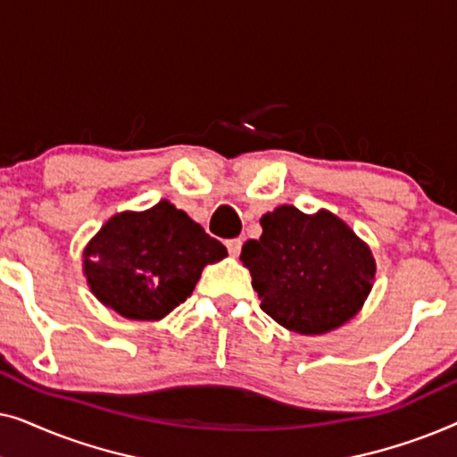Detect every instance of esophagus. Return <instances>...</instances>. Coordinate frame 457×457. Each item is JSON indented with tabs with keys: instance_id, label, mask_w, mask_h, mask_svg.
<instances>
[{
	"instance_id": "1",
	"label": "esophagus",
	"mask_w": 457,
	"mask_h": 457,
	"mask_svg": "<svg viewBox=\"0 0 457 457\" xmlns=\"http://www.w3.org/2000/svg\"><path fill=\"white\" fill-rule=\"evenodd\" d=\"M241 245H243L241 239H228L227 241V249H228V253L233 255V258H237V255L241 253Z\"/></svg>"
}]
</instances>
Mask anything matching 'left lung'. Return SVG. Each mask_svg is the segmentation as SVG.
Wrapping results in <instances>:
<instances>
[{
  "label": "left lung",
  "instance_id": "obj_1",
  "mask_svg": "<svg viewBox=\"0 0 457 457\" xmlns=\"http://www.w3.org/2000/svg\"><path fill=\"white\" fill-rule=\"evenodd\" d=\"M260 224L262 237L243 245L241 262L272 320L299 335H324L358 314L377 262L347 222L328 210L303 214L285 204Z\"/></svg>",
  "mask_w": 457,
  "mask_h": 457
}]
</instances>
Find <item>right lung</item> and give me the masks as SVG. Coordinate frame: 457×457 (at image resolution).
Instances as JSON below:
<instances>
[{"label":"right lung","mask_w":457,"mask_h":457,"mask_svg":"<svg viewBox=\"0 0 457 457\" xmlns=\"http://www.w3.org/2000/svg\"><path fill=\"white\" fill-rule=\"evenodd\" d=\"M227 255L187 212L162 199L112 216L83 249V274L105 308L155 322L191 295L205 266Z\"/></svg>","instance_id":"obj_1"}]
</instances>
